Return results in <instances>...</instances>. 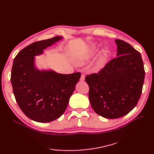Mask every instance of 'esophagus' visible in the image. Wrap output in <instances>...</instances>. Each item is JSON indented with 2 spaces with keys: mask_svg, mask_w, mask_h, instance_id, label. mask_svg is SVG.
<instances>
[{
  "mask_svg": "<svg viewBox=\"0 0 154 154\" xmlns=\"http://www.w3.org/2000/svg\"><path fill=\"white\" fill-rule=\"evenodd\" d=\"M85 76L84 74H82L81 75V77H80V81H84L85 80Z\"/></svg>",
  "mask_w": 154,
  "mask_h": 154,
  "instance_id": "34e87169",
  "label": "esophagus"
}]
</instances>
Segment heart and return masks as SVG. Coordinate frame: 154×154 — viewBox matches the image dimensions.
Masks as SVG:
<instances>
[{
    "label": "heart",
    "mask_w": 154,
    "mask_h": 154,
    "mask_svg": "<svg viewBox=\"0 0 154 154\" xmlns=\"http://www.w3.org/2000/svg\"><path fill=\"white\" fill-rule=\"evenodd\" d=\"M93 52H94V50L92 49L90 51H85V53H83L80 55V58H79L78 60V63L79 65H82L83 63H84L85 62H87V60H88L92 57ZM106 51H105L103 52V54L102 55V57L99 60L98 62L97 63V65H96L97 68H100L101 67V66L103 65V63L105 62V58H106Z\"/></svg>",
    "instance_id": "obj_1"
}]
</instances>
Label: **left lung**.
Listing matches in <instances>:
<instances>
[{"mask_svg": "<svg viewBox=\"0 0 154 154\" xmlns=\"http://www.w3.org/2000/svg\"><path fill=\"white\" fill-rule=\"evenodd\" d=\"M115 41L117 57L110 60L97 73L85 77L93 110L108 119L123 117L136 106L145 76L139 51L123 40Z\"/></svg>", "mask_w": 154, "mask_h": 154, "instance_id": "8db88e82", "label": "left lung"}]
</instances>
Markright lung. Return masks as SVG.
<instances>
[{"instance_id": "right-lung-1", "label": "right lung", "mask_w": 154, "mask_h": 154, "mask_svg": "<svg viewBox=\"0 0 154 154\" xmlns=\"http://www.w3.org/2000/svg\"><path fill=\"white\" fill-rule=\"evenodd\" d=\"M61 38L55 36L35 42L14 58L11 74L14 96L27 117L37 122H53L65 112L81 76L80 72L62 74L35 68L34 56Z\"/></svg>"}]
</instances>
